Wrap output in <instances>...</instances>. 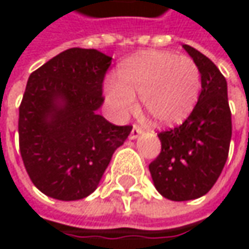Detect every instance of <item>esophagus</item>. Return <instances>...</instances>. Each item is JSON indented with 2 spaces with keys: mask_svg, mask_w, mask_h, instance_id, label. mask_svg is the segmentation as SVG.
I'll return each mask as SVG.
<instances>
[{
  "mask_svg": "<svg viewBox=\"0 0 249 249\" xmlns=\"http://www.w3.org/2000/svg\"><path fill=\"white\" fill-rule=\"evenodd\" d=\"M142 132V129L140 128V126H137V125H132V129H131V132H129V138L131 140H135V138H138L140 137V134Z\"/></svg>",
  "mask_w": 249,
  "mask_h": 249,
  "instance_id": "34e87169",
  "label": "esophagus"
}]
</instances>
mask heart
<instances>
[{"label":"heart","instance_id":"1","mask_svg":"<svg viewBox=\"0 0 249 249\" xmlns=\"http://www.w3.org/2000/svg\"><path fill=\"white\" fill-rule=\"evenodd\" d=\"M202 88L197 65L187 56L147 50L124 60L117 79L105 85V96L118 117L135 108V95L154 123L173 125L195 109Z\"/></svg>","mask_w":249,"mask_h":249}]
</instances>
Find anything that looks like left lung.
I'll return each mask as SVG.
<instances>
[{
  "label": "left lung",
  "instance_id": "8db88e82",
  "mask_svg": "<svg viewBox=\"0 0 249 249\" xmlns=\"http://www.w3.org/2000/svg\"><path fill=\"white\" fill-rule=\"evenodd\" d=\"M197 65L202 92L189 118L159 134L161 153L148 169L157 192L174 202L206 195L222 173L232 135L228 85L216 65L183 44Z\"/></svg>",
  "mask_w": 249,
  "mask_h": 249
}]
</instances>
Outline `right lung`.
<instances>
[{"mask_svg":"<svg viewBox=\"0 0 249 249\" xmlns=\"http://www.w3.org/2000/svg\"><path fill=\"white\" fill-rule=\"evenodd\" d=\"M111 60L95 49L73 47L27 80L18 117L20 153L31 181L49 197L69 202L93 193L132 129L98 114Z\"/></svg>","mask_w":249,"mask_h":249,"instance_id":"add662e5","label":"right lung"}]
</instances>
